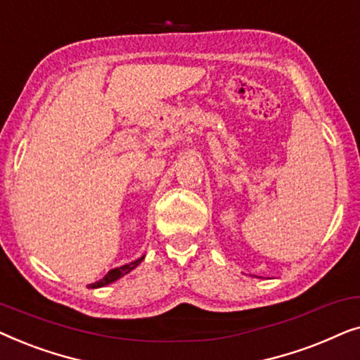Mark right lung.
<instances>
[{
  "label": "right lung",
  "mask_w": 360,
  "mask_h": 360,
  "mask_svg": "<svg viewBox=\"0 0 360 360\" xmlns=\"http://www.w3.org/2000/svg\"><path fill=\"white\" fill-rule=\"evenodd\" d=\"M142 260H144V255H142V257H139L137 260H134V262H129V264H126V265H121V267H116V269L110 270V272H108L101 280H98V282L91 283L90 288H100V287H105V285H110L112 282H116L117 278L124 277V275L129 274L132 269H136L137 265L142 262Z\"/></svg>",
  "instance_id": "1"
}]
</instances>
